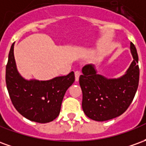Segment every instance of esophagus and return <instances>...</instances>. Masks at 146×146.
<instances>
[{
  "mask_svg": "<svg viewBox=\"0 0 146 146\" xmlns=\"http://www.w3.org/2000/svg\"><path fill=\"white\" fill-rule=\"evenodd\" d=\"M80 76V72L77 70V71L75 72V80H76V81H78V80H79Z\"/></svg>",
  "mask_w": 146,
  "mask_h": 146,
  "instance_id": "1",
  "label": "esophagus"
}]
</instances>
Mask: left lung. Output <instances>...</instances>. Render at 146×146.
<instances>
[{"label": "left lung", "instance_id": "left-lung-1", "mask_svg": "<svg viewBox=\"0 0 146 146\" xmlns=\"http://www.w3.org/2000/svg\"><path fill=\"white\" fill-rule=\"evenodd\" d=\"M134 60L124 75L107 78L97 73L94 65L83 67L79 82L83 93L82 108L85 115L96 121H106L120 116L134 99L139 82L138 56L131 42Z\"/></svg>", "mask_w": 146, "mask_h": 146}]
</instances>
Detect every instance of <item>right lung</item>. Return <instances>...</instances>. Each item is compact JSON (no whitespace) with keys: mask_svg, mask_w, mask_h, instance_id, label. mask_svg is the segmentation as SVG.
Returning <instances> with one entry per match:
<instances>
[{"mask_svg":"<svg viewBox=\"0 0 146 146\" xmlns=\"http://www.w3.org/2000/svg\"><path fill=\"white\" fill-rule=\"evenodd\" d=\"M14 44L8 54L5 75L11 102L27 119L40 123L51 122L59 115L65 93L75 80L74 73L48 80L25 79L16 67Z\"/></svg>","mask_w":146,"mask_h":146,"instance_id":"1","label":"right lung"}]
</instances>
